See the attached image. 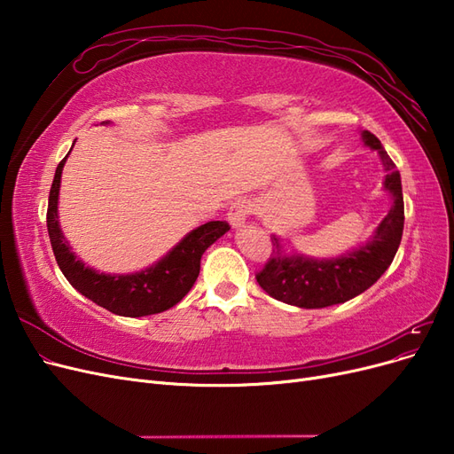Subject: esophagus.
I'll return each instance as SVG.
<instances>
[{"label":"esophagus","mask_w":454,"mask_h":454,"mask_svg":"<svg viewBox=\"0 0 454 454\" xmlns=\"http://www.w3.org/2000/svg\"><path fill=\"white\" fill-rule=\"evenodd\" d=\"M248 214H250V204L248 202H244V200H239V202H235L229 208V214H227V219H229V223L232 225V227H240V225H244V222H246V217H248Z\"/></svg>","instance_id":"1"}]
</instances>
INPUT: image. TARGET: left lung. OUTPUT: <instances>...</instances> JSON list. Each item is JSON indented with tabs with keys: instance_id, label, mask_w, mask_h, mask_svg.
<instances>
[{
	"instance_id": "left-lung-1",
	"label": "left lung",
	"mask_w": 454,
	"mask_h": 454,
	"mask_svg": "<svg viewBox=\"0 0 454 454\" xmlns=\"http://www.w3.org/2000/svg\"><path fill=\"white\" fill-rule=\"evenodd\" d=\"M365 145L380 155L387 170L384 189L392 195V208L379 223L375 235L364 246L335 259H312L305 255H284L274 239L272 255L255 278L263 290L282 303L301 309H324L345 303L373 286L392 263L403 235L402 177L375 134L362 132Z\"/></svg>"
}]
</instances>
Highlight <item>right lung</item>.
Returning a JSON list of instances; mask_svg holds the SVG:
<instances>
[{"label": "right lung", "mask_w": 454, "mask_h": 454, "mask_svg": "<svg viewBox=\"0 0 454 454\" xmlns=\"http://www.w3.org/2000/svg\"><path fill=\"white\" fill-rule=\"evenodd\" d=\"M107 122V121H106ZM67 155L54 172L49 193L47 229L54 257L75 290L106 310L140 318L168 310L187 295L200 272V257L231 229L227 222H208L177 242L155 265L132 274H106L77 259L59 225V191Z\"/></svg>", "instance_id": "1"}]
</instances>
